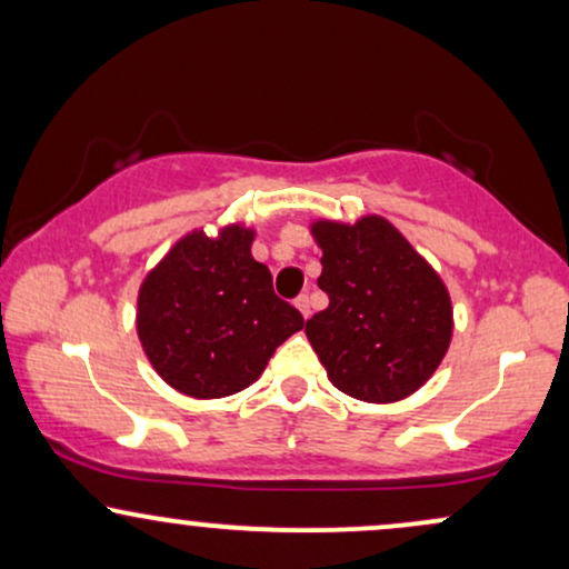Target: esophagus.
<instances>
[{
	"mask_svg": "<svg viewBox=\"0 0 569 569\" xmlns=\"http://www.w3.org/2000/svg\"><path fill=\"white\" fill-rule=\"evenodd\" d=\"M293 307L302 312V318H310V299H307V293H299V297L293 299Z\"/></svg>",
	"mask_w": 569,
	"mask_h": 569,
	"instance_id": "34e87169",
	"label": "esophagus"
}]
</instances>
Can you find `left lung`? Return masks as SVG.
<instances>
[{
	"label": "left lung",
	"mask_w": 569,
	"mask_h": 569,
	"mask_svg": "<svg viewBox=\"0 0 569 569\" xmlns=\"http://www.w3.org/2000/svg\"><path fill=\"white\" fill-rule=\"evenodd\" d=\"M323 251L318 286L329 307L305 335L335 388L358 401L393 403L426 385L452 342V299L439 272L385 217L356 224L316 219Z\"/></svg>",
	"instance_id": "8db88e82"
}]
</instances>
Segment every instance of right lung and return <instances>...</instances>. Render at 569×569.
I'll list each match as a JSON object with an SVG mask.
<instances>
[{"mask_svg":"<svg viewBox=\"0 0 569 569\" xmlns=\"http://www.w3.org/2000/svg\"><path fill=\"white\" fill-rule=\"evenodd\" d=\"M243 221L181 234L139 286L136 331L149 363L179 393L224 398L259 380L278 345L305 326L251 257Z\"/></svg>","mask_w":569,"mask_h":569,"instance_id":"obj_1","label":"right lung"}]
</instances>
